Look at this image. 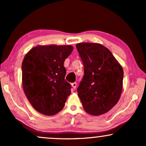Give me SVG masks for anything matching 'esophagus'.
<instances>
[{
	"mask_svg": "<svg viewBox=\"0 0 146 146\" xmlns=\"http://www.w3.org/2000/svg\"><path fill=\"white\" fill-rule=\"evenodd\" d=\"M72 88H74V90L76 89V86H77V84L76 82H74V83H72Z\"/></svg>",
	"mask_w": 146,
	"mask_h": 146,
	"instance_id": "1",
	"label": "esophagus"
}]
</instances>
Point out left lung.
Returning <instances> with one entry per match:
<instances>
[{"label":"left lung","mask_w":146,"mask_h":146,"mask_svg":"<svg viewBox=\"0 0 146 146\" xmlns=\"http://www.w3.org/2000/svg\"><path fill=\"white\" fill-rule=\"evenodd\" d=\"M84 67L77 88L84 109L92 115L106 113L118 102L122 91L123 72L107 48L97 43L76 45Z\"/></svg>","instance_id":"obj_1"}]
</instances>
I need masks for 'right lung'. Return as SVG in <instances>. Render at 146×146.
<instances>
[{
    "mask_svg": "<svg viewBox=\"0 0 146 146\" xmlns=\"http://www.w3.org/2000/svg\"><path fill=\"white\" fill-rule=\"evenodd\" d=\"M72 50L70 45L37 46L25 55L22 63L24 91L34 108L44 115L58 113L70 95L64 62Z\"/></svg>",
    "mask_w": 146,
    "mask_h": 146,
    "instance_id": "add662e5",
    "label": "right lung"
}]
</instances>
